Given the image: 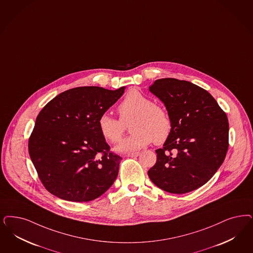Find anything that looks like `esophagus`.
<instances>
[{
	"label": "esophagus",
	"instance_id": "esophagus-1",
	"mask_svg": "<svg viewBox=\"0 0 253 253\" xmlns=\"http://www.w3.org/2000/svg\"><path fill=\"white\" fill-rule=\"evenodd\" d=\"M139 151H135V152H131V153H128V154H127V157L135 158L137 157V156H139Z\"/></svg>",
	"mask_w": 253,
	"mask_h": 253
}]
</instances>
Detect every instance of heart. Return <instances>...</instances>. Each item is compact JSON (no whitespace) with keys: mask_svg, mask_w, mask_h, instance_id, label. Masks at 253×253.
Returning <instances> with one entry per match:
<instances>
[{"mask_svg":"<svg viewBox=\"0 0 253 253\" xmlns=\"http://www.w3.org/2000/svg\"><path fill=\"white\" fill-rule=\"evenodd\" d=\"M120 120L103 114L98 120V129L104 139L111 144L119 143L130 125L131 135L118 146L119 151L128 152L144 148L154 142L162 145L170 137L173 122L162 105L154 104L152 99L138 89H130L118 107Z\"/></svg>","mask_w":253,"mask_h":253,"instance_id":"1","label":"heart"}]
</instances>
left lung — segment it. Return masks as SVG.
Here are the masks:
<instances>
[{
    "instance_id": "left-lung-1",
    "label": "left lung",
    "mask_w": 253,
    "mask_h": 253,
    "mask_svg": "<svg viewBox=\"0 0 253 253\" xmlns=\"http://www.w3.org/2000/svg\"><path fill=\"white\" fill-rule=\"evenodd\" d=\"M149 90L166 105L173 130L164 148L156 150L157 161L148 176L167 192L194 191L209 181L225 159L226 113L206 89L189 81L157 79Z\"/></svg>"
}]
</instances>
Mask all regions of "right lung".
I'll return each instance as SVG.
<instances>
[{
  "label": "right lung",
  "mask_w": 253,
  "mask_h": 253,
  "mask_svg": "<svg viewBox=\"0 0 253 253\" xmlns=\"http://www.w3.org/2000/svg\"><path fill=\"white\" fill-rule=\"evenodd\" d=\"M123 92L124 87H74L44 105L28 148L46 191L63 200L81 203L94 200L112 186L122 157L110 151L98 129V120Z\"/></svg>",
  "instance_id": "obj_1"
}]
</instances>
